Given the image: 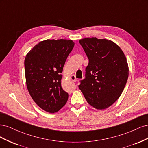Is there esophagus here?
<instances>
[{
	"mask_svg": "<svg viewBox=\"0 0 148 148\" xmlns=\"http://www.w3.org/2000/svg\"><path fill=\"white\" fill-rule=\"evenodd\" d=\"M70 78H71V79L72 80V81H73V82H77V78H76V77H75V76L74 75H71V77H70Z\"/></svg>",
	"mask_w": 148,
	"mask_h": 148,
	"instance_id": "esophagus-1",
	"label": "esophagus"
}]
</instances>
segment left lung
<instances>
[{
  "instance_id": "obj_1",
  "label": "left lung",
  "mask_w": 148,
  "mask_h": 148,
  "mask_svg": "<svg viewBox=\"0 0 148 148\" xmlns=\"http://www.w3.org/2000/svg\"><path fill=\"white\" fill-rule=\"evenodd\" d=\"M75 43L71 40L47 39L36 44L25 59L26 86L33 101L43 110L55 113L67 102L61 86L63 67Z\"/></svg>"
}]
</instances>
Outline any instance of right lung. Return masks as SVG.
I'll use <instances>...</instances> for the list:
<instances>
[{"label":"right lung","mask_w":148,"mask_h":148,"mask_svg":"<svg viewBox=\"0 0 148 148\" xmlns=\"http://www.w3.org/2000/svg\"><path fill=\"white\" fill-rule=\"evenodd\" d=\"M79 42L89 63L78 87L89 104L105 109L119 99L126 85L127 59L120 47L109 40L86 38Z\"/></svg>","instance_id":"obj_1"}]
</instances>
